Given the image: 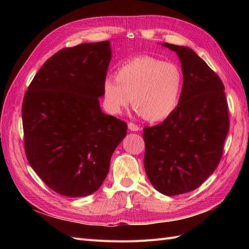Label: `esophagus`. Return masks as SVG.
<instances>
[{
  "label": "esophagus",
  "mask_w": 249,
  "mask_h": 249,
  "mask_svg": "<svg viewBox=\"0 0 249 249\" xmlns=\"http://www.w3.org/2000/svg\"><path fill=\"white\" fill-rule=\"evenodd\" d=\"M127 126H129V129L131 131H134V132H137V131L140 130V126L137 125L136 124H134V123H129V124H127Z\"/></svg>",
  "instance_id": "1"
}]
</instances>
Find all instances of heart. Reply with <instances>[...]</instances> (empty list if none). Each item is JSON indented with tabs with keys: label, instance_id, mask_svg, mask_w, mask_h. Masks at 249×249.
<instances>
[{
	"label": "heart",
	"instance_id": "heart-1",
	"mask_svg": "<svg viewBox=\"0 0 249 249\" xmlns=\"http://www.w3.org/2000/svg\"><path fill=\"white\" fill-rule=\"evenodd\" d=\"M183 73L171 62L139 56L124 63L116 78L104 83L108 109L118 114L132 102L139 114L149 122H158L172 114L183 90Z\"/></svg>",
	"mask_w": 249,
	"mask_h": 249
}]
</instances>
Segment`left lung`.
<instances>
[{"label": "left lung", "mask_w": 249, "mask_h": 249, "mask_svg": "<svg viewBox=\"0 0 249 249\" xmlns=\"http://www.w3.org/2000/svg\"><path fill=\"white\" fill-rule=\"evenodd\" d=\"M163 46L176 52L182 63L183 90L171 115L143 129L144 168L156 190L172 196L195 190L215 171L230 118L218 74L191 49Z\"/></svg>", "instance_id": "left-lung-1"}]
</instances>
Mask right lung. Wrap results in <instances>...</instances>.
I'll use <instances>...</instances> for the list:
<instances>
[{"instance_id":"1","label":"right lung","mask_w":249,"mask_h":249,"mask_svg":"<svg viewBox=\"0 0 249 249\" xmlns=\"http://www.w3.org/2000/svg\"><path fill=\"white\" fill-rule=\"evenodd\" d=\"M110 60L108 40L62 49L44 62L25 93L21 114L28 162L63 196L99 190L111 156L126 135V124L100 107Z\"/></svg>"}]
</instances>
